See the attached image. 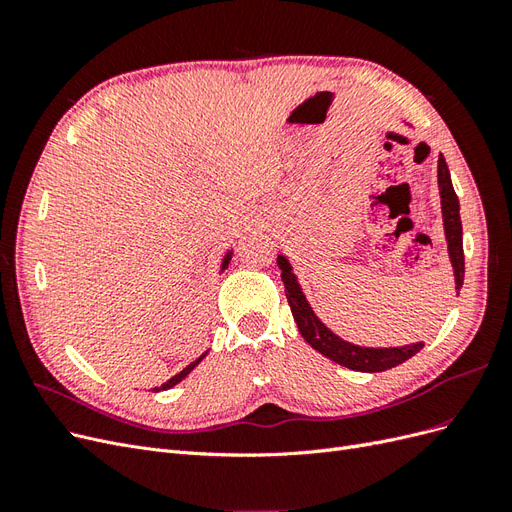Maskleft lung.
<instances>
[{
	"label": "left lung",
	"instance_id": "obj_1",
	"mask_svg": "<svg viewBox=\"0 0 512 512\" xmlns=\"http://www.w3.org/2000/svg\"><path fill=\"white\" fill-rule=\"evenodd\" d=\"M438 190H440V205H442L444 237L448 245V260H451V267L455 273V292L459 297V290L463 286V271H466V262H463V230H461V218H459V198L453 190L451 173H448V166L442 153L438 156ZM277 267L282 269L286 299L292 309V318L299 327V333L303 335V339L309 346L327 356V359L335 361L337 365L348 367L352 371L376 374V371H386L406 363L425 346L423 342H416V344L397 346V348H367V346H356L346 342V339L335 335L327 324L314 314L312 305H309V301L305 299L299 277L294 275L290 260L284 254L277 256Z\"/></svg>",
	"mask_w": 512,
	"mask_h": 512
}]
</instances>
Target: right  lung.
Masks as SVG:
<instances>
[{"label":"right lung","mask_w":512,"mask_h":512,"mask_svg":"<svg viewBox=\"0 0 512 512\" xmlns=\"http://www.w3.org/2000/svg\"><path fill=\"white\" fill-rule=\"evenodd\" d=\"M230 260H232V250H228V252L224 254V258H222V265H220V271H224V269L228 267V262H230ZM205 356H207V352H205V354H200L196 361H192L188 367H183L177 376H173V378H170V380H166L162 386H156V389H153V393H160V391H168V389H173V386H175V384H179V382H181L185 376H188L190 371H192V369H194V367H196L200 361L205 359Z\"/></svg>","instance_id":"right-lung-1"}]
</instances>
